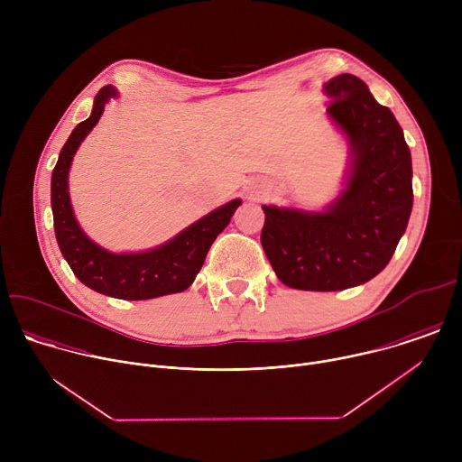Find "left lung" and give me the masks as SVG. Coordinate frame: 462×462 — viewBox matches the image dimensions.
<instances>
[{"label": "left lung", "instance_id": "1", "mask_svg": "<svg viewBox=\"0 0 462 462\" xmlns=\"http://www.w3.org/2000/svg\"><path fill=\"white\" fill-rule=\"evenodd\" d=\"M323 91L351 150L346 188L323 212L263 207L261 245L282 283L327 292L385 269L411 216L413 170L402 127L364 80L338 75Z\"/></svg>", "mask_w": 462, "mask_h": 462}]
</instances>
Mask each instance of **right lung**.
Returning a JSON list of instances; mask_svg holds the SVG:
<instances>
[{
    "instance_id": "1",
    "label": "right lung",
    "mask_w": 462,
    "mask_h": 462,
    "mask_svg": "<svg viewBox=\"0 0 462 462\" xmlns=\"http://www.w3.org/2000/svg\"><path fill=\"white\" fill-rule=\"evenodd\" d=\"M115 97L118 93L113 86L98 91L91 116L73 129L52 170L51 207L58 246L75 276L100 294L118 300H152L182 292L199 274L212 243L226 228L241 199L216 208L173 239L146 252L115 254L91 241L73 214L68 179L80 143L97 125L107 100Z\"/></svg>"
}]
</instances>
